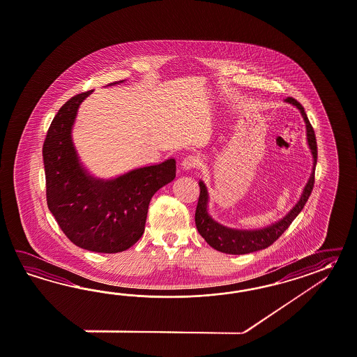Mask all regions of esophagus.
<instances>
[{
  "label": "esophagus",
  "mask_w": 357,
  "mask_h": 357,
  "mask_svg": "<svg viewBox=\"0 0 357 357\" xmlns=\"http://www.w3.org/2000/svg\"><path fill=\"white\" fill-rule=\"evenodd\" d=\"M201 163V159H199V156L197 155H186L183 158V160H181V167H183V169H190V168H194V167H198Z\"/></svg>",
  "instance_id": "obj_1"
}]
</instances>
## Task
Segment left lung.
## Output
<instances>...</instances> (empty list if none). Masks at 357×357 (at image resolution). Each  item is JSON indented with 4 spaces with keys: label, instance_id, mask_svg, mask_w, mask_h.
Masks as SVG:
<instances>
[{
    "label": "left lung",
    "instance_id": "obj_1",
    "mask_svg": "<svg viewBox=\"0 0 357 357\" xmlns=\"http://www.w3.org/2000/svg\"><path fill=\"white\" fill-rule=\"evenodd\" d=\"M286 102L291 103L299 109L302 114L303 119L305 121L307 128V139L311 149L313 156V171L308 183H305V188L303 190L301 199L294 206L290 212H287L282 219L272 222L271 225H266L260 229H234L228 228L225 225H221L218 221L212 219L207 211L208 206V192L203 181H199V199L195 210V225L202 237L210 245L212 248L218 250L220 252L231 254V255H243L250 254L254 251L263 250L271 246L275 241L284 234V230L290 227L294 219L301 213L304 204L308 201L311 195L313 183H314V168L317 165V144L314 130L312 128L311 123L307 118V114L304 107L293 97H287Z\"/></svg>",
    "mask_w": 357,
    "mask_h": 357
}]
</instances>
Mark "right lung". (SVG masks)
<instances>
[{"label": "right lung", "instance_id": "obj_1", "mask_svg": "<svg viewBox=\"0 0 357 357\" xmlns=\"http://www.w3.org/2000/svg\"><path fill=\"white\" fill-rule=\"evenodd\" d=\"M119 82H112L119 84ZM93 91L66 102L47 129L43 147L46 202L59 228L73 245L115 254L142 237L149 203L176 177V160L146 165L115 178H96L82 167L73 142L79 106Z\"/></svg>", "mask_w": 357, "mask_h": 357}]
</instances>
